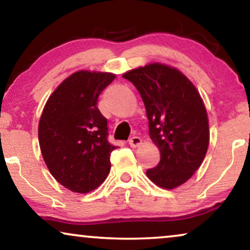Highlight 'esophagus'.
I'll return each instance as SVG.
<instances>
[{"label":"esophagus","mask_w":250,"mask_h":250,"mask_svg":"<svg viewBox=\"0 0 250 250\" xmlns=\"http://www.w3.org/2000/svg\"><path fill=\"white\" fill-rule=\"evenodd\" d=\"M128 145L131 146L132 148H136V146L142 145V140L141 138H139V136H133V138L128 140Z\"/></svg>","instance_id":"34e87169"}]
</instances>
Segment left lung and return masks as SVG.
<instances>
[{"label": "left lung", "mask_w": 250, "mask_h": 250, "mask_svg": "<svg viewBox=\"0 0 250 250\" xmlns=\"http://www.w3.org/2000/svg\"><path fill=\"white\" fill-rule=\"evenodd\" d=\"M138 88L149 119V135L160 162L146 176L175 189L199 168L209 143L207 111L199 92L176 68L153 62L123 75Z\"/></svg>", "instance_id": "8db88e82"}]
</instances>
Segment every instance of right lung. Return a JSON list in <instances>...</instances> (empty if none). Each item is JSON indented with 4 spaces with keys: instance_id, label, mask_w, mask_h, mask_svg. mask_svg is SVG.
I'll return each mask as SVG.
<instances>
[{
    "instance_id": "right-lung-1",
    "label": "right lung",
    "mask_w": 250,
    "mask_h": 250,
    "mask_svg": "<svg viewBox=\"0 0 250 250\" xmlns=\"http://www.w3.org/2000/svg\"><path fill=\"white\" fill-rule=\"evenodd\" d=\"M116 75L80 70L58 86L44 105L39 124L43 159L52 176L73 192L97 189L110 170L105 119L98 108L101 92Z\"/></svg>"
}]
</instances>
